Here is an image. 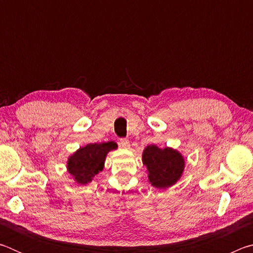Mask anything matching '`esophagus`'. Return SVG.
<instances>
[{
    "label": "esophagus",
    "mask_w": 253,
    "mask_h": 253,
    "mask_svg": "<svg viewBox=\"0 0 253 253\" xmlns=\"http://www.w3.org/2000/svg\"><path fill=\"white\" fill-rule=\"evenodd\" d=\"M119 146L125 148V149H128L130 147L129 140H128L127 138H121V140H119Z\"/></svg>",
    "instance_id": "esophagus-1"
}]
</instances>
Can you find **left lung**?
<instances>
[{
  "label": "left lung",
  "instance_id": "obj_1",
  "mask_svg": "<svg viewBox=\"0 0 253 253\" xmlns=\"http://www.w3.org/2000/svg\"><path fill=\"white\" fill-rule=\"evenodd\" d=\"M143 164L147 169L149 183L156 188H166L181 178L185 161L176 149L148 145L143 152Z\"/></svg>",
  "mask_w": 253,
  "mask_h": 253
}]
</instances>
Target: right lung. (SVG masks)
Listing matches in <instances>:
<instances>
[{
  "label": "right lung",
  "mask_w": 253,
  "mask_h": 253,
  "mask_svg": "<svg viewBox=\"0 0 253 253\" xmlns=\"http://www.w3.org/2000/svg\"><path fill=\"white\" fill-rule=\"evenodd\" d=\"M116 148L117 144L114 142L88 144L80 147L68 158V172L77 183L85 185L92 181L95 175L104 169L107 154Z\"/></svg>",
  "instance_id": "right-lung-1"
}]
</instances>
